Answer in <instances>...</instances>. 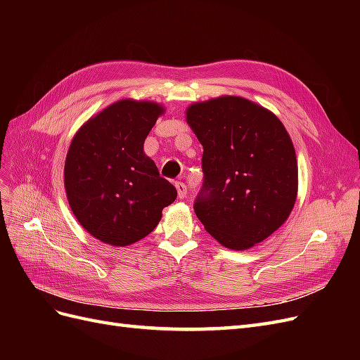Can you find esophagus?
Masks as SVG:
<instances>
[{"mask_svg":"<svg viewBox=\"0 0 360 360\" xmlns=\"http://www.w3.org/2000/svg\"><path fill=\"white\" fill-rule=\"evenodd\" d=\"M176 188H177V195H179L180 200H183L184 197H186V195H188V186H186V184L181 183V181H177L176 183Z\"/></svg>","mask_w":360,"mask_h":360,"instance_id":"esophagus-1","label":"esophagus"}]
</instances>
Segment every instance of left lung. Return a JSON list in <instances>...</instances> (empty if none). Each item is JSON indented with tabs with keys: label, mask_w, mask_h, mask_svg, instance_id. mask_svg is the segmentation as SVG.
<instances>
[{
	"label": "left lung",
	"mask_w": 360,
	"mask_h": 360,
	"mask_svg": "<svg viewBox=\"0 0 360 360\" xmlns=\"http://www.w3.org/2000/svg\"><path fill=\"white\" fill-rule=\"evenodd\" d=\"M204 184L193 210L222 246L245 250L284 224L297 198V159L281 120L240 96L192 103Z\"/></svg>",
	"instance_id": "obj_1"
}]
</instances>
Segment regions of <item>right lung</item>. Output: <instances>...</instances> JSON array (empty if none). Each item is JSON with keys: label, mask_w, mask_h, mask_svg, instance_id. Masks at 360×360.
<instances>
[{"label": "right lung", "mask_w": 360, "mask_h": 360, "mask_svg": "<svg viewBox=\"0 0 360 360\" xmlns=\"http://www.w3.org/2000/svg\"><path fill=\"white\" fill-rule=\"evenodd\" d=\"M165 108L122 99L75 134L64 163V189L84 230L106 245L129 246L155 230L177 198L144 153V141Z\"/></svg>", "instance_id": "add662e5"}]
</instances>
